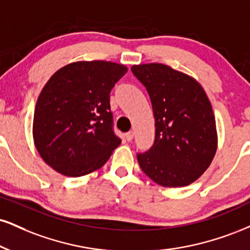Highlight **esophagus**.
Segmentation results:
<instances>
[{
  "instance_id": "obj_1",
  "label": "esophagus",
  "mask_w": 250,
  "mask_h": 250,
  "mask_svg": "<svg viewBox=\"0 0 250 250\" xmlns=\"http://www.w3.org/2000/svg\"><path fill=\"white\" fill-rule=\"evenodd\" d=\"M125 141H128V142H131L134 138V131H128V133H125Z\"/></svg>"
}]
</instances>
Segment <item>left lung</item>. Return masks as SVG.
<instances>
[{
  "label": "left lung",
  "mask_w": 250,
  "mask_h": 250,
  "mask_svg": "<svg viewBox=\"0 0 250 250\" xmlns=\"http://www.w3.org/2000/svg\"><path fill=\"white\" fill-rule=\"evenodd\" d=\"M131 72L148 91L155 116L154 144L137 154L141 169L165 188L190 185L216 151L211 102L199 83L167 65H135Z\"/></svg>",
  "instance_id": "8db88e82"
}]
</instances>
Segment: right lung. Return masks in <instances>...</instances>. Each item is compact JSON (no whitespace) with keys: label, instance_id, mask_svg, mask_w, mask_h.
Listing matches in <instances>:
<instances>
[{"label":"right lung","instance_id":"obj_1","mask_svg":"<svg viewBox=\"0 0 250 250\" xmlns=\"http://www.w3.org/2000/svg\"><path fill=\"white\" fill-rule=\"evenodd\" d=\"M127 67L79 62L57 71L42 89L34 115L39 155L57 172L80 177L100 169L121 144L114 131L110 92Z\"/></svg>","mask_w":250,"mask_h":250}]
</instances>
